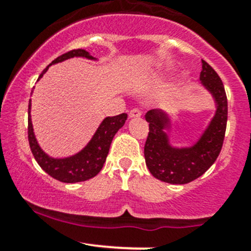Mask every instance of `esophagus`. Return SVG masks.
Instances as JSON below:
<instances>
[{
    "instance_id": "34e87169",
    "label": "esophagus",
    "mask_w": 251,
    "mask_h": 251,
    "mask_svg": "<svg viewBox=\"0 0 251 251\" xmlns=\"http://www.w3.org/2000/svg\"><path fill=\"white\" fill-rule=\"evenodd\" d=\"M128 115H130V118H140V116L142 115V113L140 109H137V108H133L132 110H130Z\"/></svg>"
}]
</instances>
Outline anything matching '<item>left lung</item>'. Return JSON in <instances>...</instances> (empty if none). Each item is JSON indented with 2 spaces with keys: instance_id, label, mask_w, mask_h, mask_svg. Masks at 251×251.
Listing matches in <instances>:
<instances>
[{
  "instance_id": "left-lung-1",
  "label": "left lung",
  "mask_w": 251,
  "mask_h": 251,
  "mask_svg": "<svg viewBox=\"0 0 251 251\" xmlns=\"http://www.w3.org/2000/svg\"><path fill=\"white\" fill-rule=\"evenodd\" d=\"M199 80L214 98L216 111L199 140L191 147L171 146L166 130L173 128V123L168 114L160 109H151L146 114L149 123L144 146L147 168L155 178L166 183L184 184L201 177L216 161L224 144L228 111L224 83L205 60H201Z\"/></svg>"
}]
</instances>
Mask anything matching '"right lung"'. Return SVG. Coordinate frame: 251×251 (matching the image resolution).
I'll use <instances>...</instances> for the list:
<instances>
[{
	"mask_svg": "<svg viewBox=\"0 0 251 251\" xmlns=\"http://www.w3.org/2000/svg\"><path fill=\"white\" fill-rule=\"evenodd\" d=\"M74 57H82L86 58V59L97 60V58L92 57L87 50L78 48V50H69V52L59 55L48 67ZM48 67L41 73L39 80L44 76ZM30 109H31V100H29L27 138H29L32 155H34L35 160L37 161V164L41 166L45 173H47L53 178L58 179L60 182H65V183H76V182L87 181V179L95 177L102 170L103 164L105 163V159H107L108 153H109L111 141H113L115 133L123 127L126 119H127V114L126 113L116 116H108L100 123V127L97 128L91 141L78 153L72 156H67V158H52L47 153H45L41 147L39 146V143H37L34 128H32Z\"/></svg>",
	"mask_w": 251,
	"mask_h": 251,
	"instance_id": "obj_1",
	"label": "right lung"
}]
</instances>
